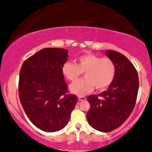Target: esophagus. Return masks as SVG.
<instances>
[{"label": "esophagus", "instance_id": "obj_1", "mask_svg": "<svg viewBox=\"0 0 152 152\" xmlns=\"http://www.w3.org/2000/svg\"><path fill=\"white\" fill-rule=\"evenodd\" d=\"M78 100H79V101H83V100H86V98L85 96H79Z\"/></svg>", "mask_w": 152, "mask_h": 152}]
</instances>
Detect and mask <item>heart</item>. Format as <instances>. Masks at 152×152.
I'll return each instance as SVG.
<instances>
[{
    "mask_svg": "<svg viewBox=\"0 0 152 152\" xmlns=\"http://www.w3.org/2000/svg\"><path fill=\"white\" fill-rule=\"evenodd\" d=\"M63 75L71 81H75L81 75L85 78L75 81L70 86V91L77 96H83L92 92L94 86L103 90L113 82L116 73V66L109 58H102L92 53L79 56L76 64L65 62L62 67Z\"/></svg>",
    "mask_w": 152,
    "mask_h": 152,
    "instance_id": "obj_1",
    "label": "heart"
}]
</instances>
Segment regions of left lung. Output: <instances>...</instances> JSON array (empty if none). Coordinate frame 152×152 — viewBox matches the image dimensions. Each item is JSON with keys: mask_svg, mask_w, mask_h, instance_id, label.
Instances as JSON below:
<instances>
[{"mask_svg": "<svg viewBox=\"0 0 152 152\" xmlns=\"http://www.w3.org/2000/svg\"><path fill=\"white\" fill-rule=\"evenodd\" d=\"M104 53L115 63V76L106 91L88 97L87 120L94 129L108 132L120 127L132 113L139 83L136 69L125 56L111 50Z\"/></svg>", "mask_w": 152, "mask_h": 152, "instance_id": "8db88e82", "label": "left lung"}]
</instances>
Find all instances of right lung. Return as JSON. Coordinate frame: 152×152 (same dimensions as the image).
<instances>
[{
	"label": "right lung",
	"mask_w": 152,
	"mask_h": 152,
	"mask_svg": "<svg viewBox=\"0 0 152 152\" xmlns=\"http://www.w3.org/2000/svg\"><path fill=\"white\" fill-rule=\"evenodd\" d=\"M68 50L45 48L26 60L20 71L19 96L31 122L48 132L66 126L77 103V96L67 94L62 72Z\"/></svg>",
	"instance_id": "obj_1"
}]
</instances>
